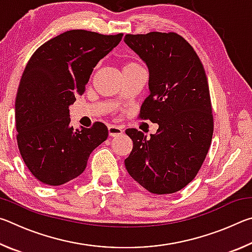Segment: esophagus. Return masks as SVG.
Wrapping results in <instances>:
<instances>
[{
	"label": "esophagus",
	"instance_id": "obj_1",
	"mask_svg": "<svg viewBox=\"0 0 252 252\" xmlns=\"http://www.w3.org/2000/svg\"><path fill=\"white\" fill-rule=\"evenodd\" d=\"M109 130V135L110 136H119L123 133L122 127L118 126H108Z\"/></svg>",
	"mask_w": 252,
	"mask_h": 252
}]
</instances>
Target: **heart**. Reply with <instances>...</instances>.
<instances>
[{
	"instance_id": "heart-1",
	"label": "heart",
	"mask_w": 252,
	"mask_h": 252,
	"mask_svg": "<svg viewBox=\"0 0 252 252\" xmlns=\"http://www.w3.org/2000/svg\"><path fill=\"white\" fill-rule=\"evenodd\" d=\"M138 67H140V65L138 64V63H135V62H127V63H126L125 66H123V70L138 69Z\"/></svg>"
}]
</instances>
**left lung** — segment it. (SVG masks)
Instances as JSON below:
<instances>
[{
  "instance_id": "obj_1",
  "label": "left lung",
  "mask_w": 252,
  "mask_h": 252,
  "mask_svg": "<svg viewBox=\"0 0 252 252\" xmlns=\"http://www.w3.org/2000/svg\"><path fill=\"white\" fill-rule=\"evenodd\" d=\"M126 44L149 69V95L140 118L158 123L150 138L126 129L133 148L126 171L156 194L173 193L193 180L210 148L213 117L206 72L192 46L177 33L126 34Z\"/></svg>"
}]
</instances>
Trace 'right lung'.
I'll use <instances>...</instances> for the list:
<instances>
[{"label":"right lung","mask_w":252,"mask_h":252,"mask_svg":"<svg viewBox=\"0 0 252 252\" xmlns=\"http://www.w3.org/2000/svg\"><path fill=\"white\" fill-rule=\"evenodd\" d=\"M122 36L72 30L45 42L29 60L15 99L16 140L24 163L44 185L79 177L91 152L108 138L102 122L73 130L69 106Z\"/></svg>","instance_id":"obj_1"}]
</instances>
